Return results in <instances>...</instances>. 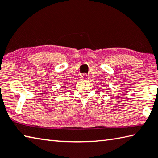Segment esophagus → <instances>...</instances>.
<instances>
[{"mask_svg":"<svg viewBox=\"0 0 158 158\" xmlns=\"http://www.w3.org/2000/svg\"><path fill=\"white\" fill-rule=\"evenodd\" d=\"M80 78H81V79L82 80H88L89 79V76L87 75L86 74H82Z\"/></svg>","mask_w":158,"mask_h":158,"instance_id":"1","label":"esophagus"}]
</instances>
